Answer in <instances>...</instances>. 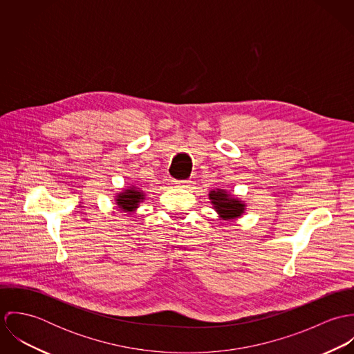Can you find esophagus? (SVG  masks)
<instances>
[{
	"label": "esophagus",
	"mask_w": 354,
	"mask_h": 354,
	"mask_svg": "<svg viewBox=\"0 0 354 354\" xmlns=\"http://www.w3.org/2000/svg\"><path fill=\"white\" fill-rule=\"evenodd\" d=\"M189 183H191L189 180H176V181H173V184H174L176 187H183V188L188 187Z\"/></svg>",
	"instance_id": "obj_1"
}]
</instances>
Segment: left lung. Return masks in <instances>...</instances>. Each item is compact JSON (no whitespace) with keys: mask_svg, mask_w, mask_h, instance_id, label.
Returning <instances> with one entry per match:
<instances>
[{"mask_svg":"<svg viewBox=\"0 0 354 354\" xmlns=\"http://www.w3.org/2000/svg\"><path fill=\"white\" fill-rule=\"evenodd\" d=\"M209 199L215 205L216 211L221 214L225 219H234L240 216L244 211V204L239 202L237 199H229L226 192L223 191H211Z\"/></svg>","mask_w":354,"mask_h":354,"instance_id":"obj_1","label":"left lung"}]
</instances>
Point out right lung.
<instances>
[{"label": "right lung", "mask_w": 354, "mask_h": 354, "mask_svg": "<svg viewBox=\"0 0 354 354\" xmlns=\"http://www.w3.org/2000/svg\"><path fill=\"white\" fill-rule=\"evenodd\" d=\"M142 199H143V194L142 192H138L136 189H127L124 194H121L117 198V204L124 211H132V209H135L139 205V203H140Z\"/></svg>", "instance_id": "add662e5"}]
</instances>
